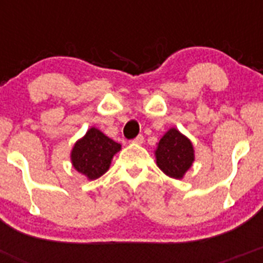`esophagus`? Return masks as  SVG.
Wrapping results in <instances>:
<instances>
[{"instance_id":"34e87169","label":"esophagus","mask_w":263,"mask_h":263,"mask_svg":"<svg viewBox=\"0 0 263 263\" xmlns=\"http://www.w3.org/2000/svg\"><path fill=\"white\" fill-rule=\"evenodd\" d=\"M143 141H145V138H143V136H138V137H136V138H134L133 141H132V142L136 143V145H142Z\"/></svg>"}]
</instances>
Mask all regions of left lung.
Here are the masks:
<instances>
[{"instance_id": "1", "label": "left lung", "mask_w": 263, "mask_h": 263, "mask_svg": "<svg viewBox=\"0 0 263 263\" xmlns=\"http://www.w3.org/2000/svg\"><path fill=\"white\" fill-rule=\"evenodd\" d=\"M155 159L167 176L183 179L195 160V150L191 139L175 127H171L160 138L155 148Z\"/></svg>"}]
</instances>
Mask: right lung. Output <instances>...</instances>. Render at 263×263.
<instances>
[{
  "label": "right lung",
  "instance_id": "add662e5",
  "mask_svg": "<svg viewBox=\"0 0 263 263\" xmlns=\"http://www.w3.org/2000/svg\"><path fill=\"white\" fill-rule=\"evenodd\" d=\"M120 150V143L106 137L101 130L90 127L72 147L71 163L88 180H95L108 171L111 159Z\"/></svg>",
  "mask_w": 263,
  "mask_h": 263
}]
</instances>
